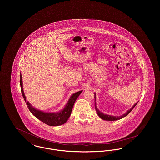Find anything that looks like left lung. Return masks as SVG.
Here are the masks:
<instances>
[{"label": "left lung", "instance_id": "8db88e82", "mask_svg": "<svg viewBox=\"0 0 160 160\" xmlns=\"http://www.w3.org/2000/svg\"><path fill=\"white\" fill-rule=\"evenodd\" d=\"M95 94V110L97 112V113L98 114V116L102 119L103 120H105V121H116V120H119L120 119H122V118L126 116L128 114H129L132 110L133 108L136 107V105H137V102L136 103H135L132 108H131L129 110H128L124 114H122V115H121V116H112V115H109V114H104L103 113L101 112L97 107V105H96V95H95V93H94Z\"/></svg>", "mask_w": 160, "mask_h": 160}]
</instances>
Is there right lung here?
Returning a JSON list of instances; mask_svg holds the SVG:
<instances>
[{"instance_id":"obj_1","label":"right lung","mask_w":160,"mask_h":160,"mask_svg":"<svg viewBox=\"0 0 160 160\" xmlns=\"http://www.w3.org/2000/svg\"><path fill=\"white\" fill-rule=\"evenodd\" d=\"M20 86H21V91L23 95L24 100L28 105V108L31 112V113L33 114L36 118L38 119L41 120L42 122H44L46 124L51 126H57L65 124L68 119L71 113V111L74 104L75 101L79 97V95L81 93L82 91L77 92L71 95L69 97V99L65 106V107L58 112H46L32 107L28 101H26V98L24 95L23 88V79L22 74L20 73Z\"/></svg>"}]
</instances>
